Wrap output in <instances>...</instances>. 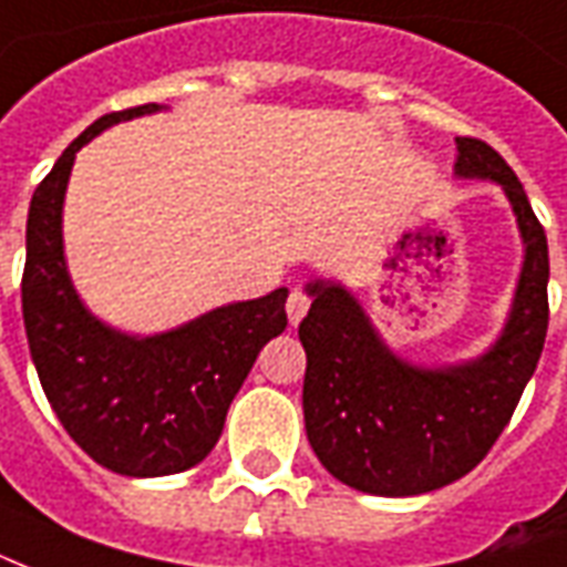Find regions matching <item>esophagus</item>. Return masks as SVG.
Listing matches in <instances>:
<instances>
[{
    "label": "esophagus",
    "mask_w": 567,
    "mask_h": 567,
    "mask_svg": "<svg viewBox=\"0 0 567 567\" xmlns=\"http://www.w3.org/2000/svg\"><path fill=\"white\" fill-rule=\"evenodd\" d=\"M309 303H312L309 291H306L303 285H295L291 295H288V303H285V309H288V321H291V324H300L306 312H309Z\"/></svg>",
    "instance_id": "34e87169"
}]
</instances>
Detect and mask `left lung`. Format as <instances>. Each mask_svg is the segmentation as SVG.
<instances>
[{
    "label": "left lung",
    "mask_w": 567,
    "mask_h": 567,
    "mask_svg": "<svg viewBox=\"0 0 567 567\" xmlns=\"http://www.w3.org/2000/svg\"><path fill=\"white\" fill-rule=\"evenodd\" d=\"M456 150L460 177L502 183L526 240L514 312L489 354L414 369L381 346L354 297L339 285H309L312 306L300 321L306 435L330 475L372 496H421L468 475L511 421L547 339L544 225L493 146L456 137Z\"/></svg>",
    "instance_id": "obj_1"
}]
</instances>
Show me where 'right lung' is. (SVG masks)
Instances as JSON below:
<instances>
[{
    "label": "right lung",
    "mask_w": 567,
    "mask_h": 567,
    "mask_svg": "<svg viewBox=\"0 0 567 567\" xmlns=\"http://www.w3.org/2000/svg\"><path fill=\"white\" fill-rule=\"evenodd\" d=\"M153 111L158 104L104 113L38 183L20 282L29 351L53 412L83 454L128 477L198 465L219 442L258 351L288 324L285 288L150 339L120 337L83 309L62 258V198L74 153L107 125Z\"/></svg>",
    "instance_id": "right-lung-1"
}]
</instances>
